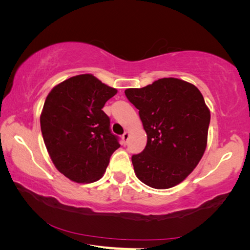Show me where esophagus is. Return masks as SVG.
Returning a JSON list of instances; mask_svg holds the SVG:
<instances>
[{
	"instance_id": "obj_1",
	"label": "esophagus",
	"mask_w": 250,
	"mask_h": 250,
	"mask_svg": "<svg viewBox=\"0 0 250 250\" xmlns=\"http://www.w3.org/2000/svg\"><path fill=\"white\" fill-rule=\"evenodd\" d=\"M129 137H130V133L126 131V132L124 133V135H122V141H124V145H126V142H128L129 140Z\"/></svg>"
}]
</instances>
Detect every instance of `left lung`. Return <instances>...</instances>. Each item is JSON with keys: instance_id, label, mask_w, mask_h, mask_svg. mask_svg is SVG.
<instances>
[{"instance_id": "obj_1", "label": "left lung", "mask_w": 250, "mask_h": 250, "mask_svg": "<svg viewBox=\"0 0 250 250\" xmlns=\"http://www.w3.org/2000/svg\"><path fill=\"white\" fill-rule=\"evenodd\" d=\"M125 94L139 110L147 137L146 149L132 155L135 175L158 189L180 184L196 167L207 146L210 111L201 91L170 77L129 88Z\"/></svg>"}]
</instances>
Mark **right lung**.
<instances>
[{
  "label": "right lung",
  "instance_id": "1",
  "mask_svg": "<svg viewBox=\"0 0 250 250\" xmlns=\"http://www.w3.org/2000/svg\"><path fill=\"white\" fill-rule=\"evenodd\" d=\"M118 92L91 74L70 77L46 97L41 130L55 167L76 183L104 176L110 156L120 146L103 111Z\"/></svg>",
  "mask_w": 250,
  "mask_h": 250
}]
</instances>
